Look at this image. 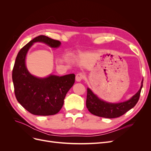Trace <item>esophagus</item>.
<instances>
[{
  "instance_id": "obj_1",
  "label": "esophagus",
  "mask_w": 151,
  "mask_h": 151,
  "mask_svg": "<svg viewBox=\"0 0 151 151\" xmlns=\"http://www.w3.org/2000/svg\"><path fill=\"white\" fill-rule=\"evenodd\" d=\"M84 74H82V73H78L76 76V81L77 82H80L84 79Z\"/></svg>"
}]
</instances>
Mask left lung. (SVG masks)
I'll use <instances>...</instances> for the list:
<instances>
[{
    "label": "left lung",
    "instance_id": "8db88e82",
    "mask_svg": "<svg viewBox=\"0 0 151 151\" xmlns=\"http://www.w3.org/2000/svg\"><path fill=\"white\" fill-rule=\"evenodd\" d=\"M143 86V80L142 81L140 88L135 95L129 100L119 103H107L100 99L95 95L89 88L87 89L86 107L91 113L96 116L114 118L119 117L134 108L138 102L142 88Z\"/></svg>",
    "mask_w": 151,
    "mask_h": 151
}]
</instances>
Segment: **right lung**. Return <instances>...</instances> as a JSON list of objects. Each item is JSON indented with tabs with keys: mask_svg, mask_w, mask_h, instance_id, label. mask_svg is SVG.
Returning a JSON list of instances; mask_svg holds the SVG:
<instances>
[{
	"mask_svg": "<svg viewBox=\"0 0 151 151\" xmlns=\"http://www.w3.org/2000/svg\"><path fill=\"white\" fill-rule=\"evenodd\" d=\"M35 42H42L52 48H58V40L40 35L27 43L18 53L12 70V81L16 98L22 106L33 115L48 116L60 110L66 94L75 83V75H50L39 78L27 69L25 59L27 52Z\"/></svg>",
	"mask_w": 151,
	"mask_h": 151,
	"instance_id": "obj_1",
	"label": "right lung"
}]
</instances>
